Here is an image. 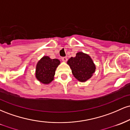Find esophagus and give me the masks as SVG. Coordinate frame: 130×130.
I'll return each mask as SVG.
<instances>
[{"label":"esophagus","mask_w":130,"mask_h":130,"mask_svg":"<svg viewBox=\"0 0 130 130\" xmlns=\"http://www.w3.org/2000/svg\"><path fill=\"white\" fill-rule=\"evenodd\" d=\"M62 61H63V62H67V60H68V59H67V57H63L62 58Z\"/></svg>","instance_id":"1"}]
</instances>
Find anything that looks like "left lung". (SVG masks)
<instances>
[{
  "label": "left lung",
  "instance_id": "8db88e82",
  "mask_svg": "<svg viewBox=\"0 0 130 130\" xmlns=\"http://www.w3.org/2000/svg\"><path fill=\"white\" fill-rule=\"evenodd\" d=\"M67 63L74 76L80 82H86L89 79L96 69L90 57L83 52H79L76 54V57L68 59Z\"/></svg>",
  "mask_w": 130,
  "mask_h": 130
}]
</instances>
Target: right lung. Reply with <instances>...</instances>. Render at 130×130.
Instances as JSON below:
<instances>
[{
	"label": "right lung",
	"instance_id": "1",
	"mask_svg": "<svg viewBox=\"0 0 130 130\" xmlns=\"http://www.w3.org/2000/svg\"><path fill=\"white\" fill-rule=\"evenodd\" d=\"M60 63V60L57 59H51L48 56L43 57L37 64L36 78L43 84H50L54 80L56 70Z\"/></svg>",
	"mask_w": 130,
	"mask_h": 130
}]
</instances>
